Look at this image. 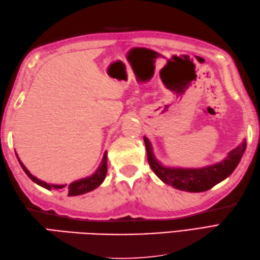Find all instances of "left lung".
I'll use <instances>...</instances> for the list:
<instances>
[{
	"mask_svg": "<svg viewBox=\"0 0 260 260\" xmlns=\"http://www.w3.org/2000/svg\"><path fill=\"white\" fill-rule=\"evenodd\" d=\"M146 146L147 159L153 172L155 173L164 183L172 185L181 191L187 192H203L211 189L219 182L234 172L237 165L244 155L246 150V141L231 151L228 156L221 162L209 165L201 169H182V168H168L163 167L155 158L153 154V148L150 141L144 136Z\"/></svg>",
	"mask_w": 260,
	"mask_h": 260,
	"instance_id": "1",
	"label": "left lung"
}]
</instances>
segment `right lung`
<instances>
[{"label":"right lung","instance_id":"right-lung-1","mask_svg":"<svg viewBox=\"0 0 260 260\" xmlns=\"http://www.w3.org/2000/svg\"><path fill=\"white\" fill-rule=\"evenodd\" d=\"M18 156V155H16ZM18 159L20 162V165L23 169L24 172L26 173V175L29 176V178L37 183L38 185H40L42 187H45L47 190H52V189H56V190H62L66 191L68 193V196L70 197H74V196H80V194H84V193L87 192H90L92 190H95L96 187H98L103 183V181L105 180V176H106L107 173V152L104 153V157L102 159V163L99 165L97 171L93 174H91L90 176H87V178H84L81 180L78 181H75L73 183H70L69 185H57V184H49L47 182H43L41 180L37 179L36 176H33L27 169L24 167L23 163L20 161V158L18 156Z\"/></svg>","mask_w":260,"mask_h":260}]
</instances>
